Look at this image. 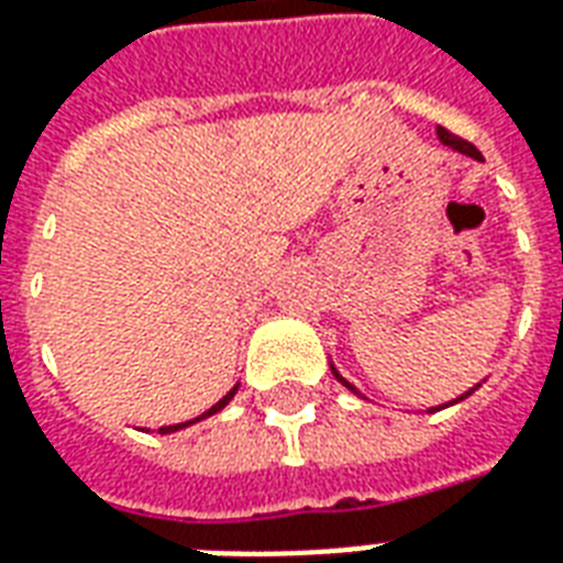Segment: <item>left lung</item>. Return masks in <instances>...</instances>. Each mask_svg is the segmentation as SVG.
I'll use <instances>...</instances> for the list:
<instances>
[{
    "instance_id": "8db88e82",
    "label": "left lung",
    "mask_w": 563,
    "mask_h": 563,
    "mask_svg": "<svg viewBox=\"0 0 563 563\" xmlns=\"http://www.w3.org/2000/svg\"><path fill=\"white\" fill-rule=\"evenodd\" d=\"M439 140H441V143H444V145H448V148H453V152L465 154V157H474V161H483V154L477 152V148H474L472 143H465V140H460V136H453V133H451V131H444V128H439ZM331 373H334V378H336V382H340V385L349 387V390H352V394H357V397H364V394H361V390H357V387L352 385V382H345V378L340 376V369H336L334 364H331ZM477 387H481V385H474L472 390H465V394H462V397L451 399V402H448V406H453V402H462V399H465V397H472V394H474V390H477ZM448 406H435V409H430V415H432V411L448 409Z\"/></svg>"
}]
</instances>
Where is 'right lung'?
Returning <instances> with one entry per match:
<instances>
[{"label":"right lung","instance_id":"add662e5","mask_svg":"<svg viewBox=\"0 0 563 563\" xmlns=\"http://www.w3.org/2000/svg\"><path fill=\"white\" fill-rule=\"evenodd\" d=\"M235 394H239V385L232 387V390H227V397H220L218 402H214V406H211V409L208 411H202V415H199V418H194V420H185V423H169V427H161V435H169V432H178V430H185V427H194V423H199V420H206V418H211V415H218V411H223L229 406V399L235 397ZM148 432V430H145Z\"/></svg>","mask_w":563,"mask_h":563}]
</instances>
